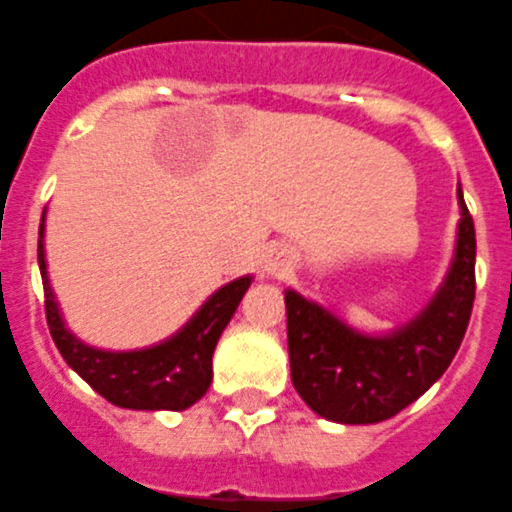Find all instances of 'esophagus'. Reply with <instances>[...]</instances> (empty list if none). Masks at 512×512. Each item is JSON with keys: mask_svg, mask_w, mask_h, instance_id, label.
I'll return each instance as SVG.
<instances>
[{"mask_svg": "<svg viewBox=\"0 0 512 512\" xmlns=\"http://www.w3.org/2000/svg\"><path fill=\"white\" fill-rule=\"evenodd\" d=\"M283 265H286V260H283V255H281V252H273V255H270L268 260H265V270H268L270 275L281 273V270H283Z\"/></svg>", "mask_w": 512, "mask_h": 512, "instance_id": "34e87169", "label": "esophagus"}]
</instances>
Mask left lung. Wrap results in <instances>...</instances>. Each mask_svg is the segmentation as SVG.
<instances>
[{
  "instance_id": "obj_1",
  "label": "left lung",
  "mask_w": 512,
  "mask_h": 512,
  "mask_svg": "<svg viewBox=\"0 0 512 512\" xmlns=\"http://www.w3.org/2000/svg\"><path fill=\"white\" fill-rule=\"evenodd\" d=\"M456 257L422 314L384 337L361 335L296 291H286L288 358L299 397L342 425H371L402 412L441 379L469 327L474 306V221L459 190Z\"/></svg>"
}]
</instances>
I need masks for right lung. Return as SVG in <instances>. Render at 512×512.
<instances>
[{
	"label": "right lung",
	"mask_w": 512,
	"mask_h": 512,
	"mask_svg": "<svg viewBox=\"0 0 512 512\" xmlns=\"http://www.w3.org/2000/svg\"><path fill=\"white\" fill-rule=\"evenodd\" d=\"M38 265L46 291V322L53 342L64 361L82 376L92 389L123 410H188L211 386V358L221 332L234 317L252 278L244 275L226 283L195 311V317L170 340L154 348L110 353L84 345L64 327L59 306L48 286L46 255H43V224L38 239Z\"/></svg>",
	"instance_id": "right-lung-1"
}]
</instances>
